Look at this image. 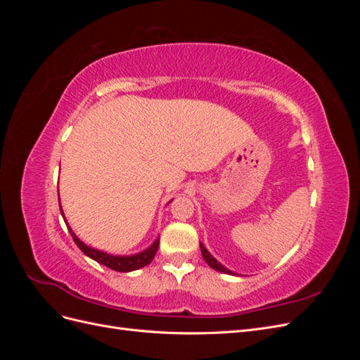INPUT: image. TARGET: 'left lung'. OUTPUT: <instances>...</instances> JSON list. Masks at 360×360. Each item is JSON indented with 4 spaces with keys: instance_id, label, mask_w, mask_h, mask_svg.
<instances>
[{
    "instance_id": "left-lung-1",
    "label": "left lung",
    "mask_w": 360,
    "mask_h": 360,
    "mask_svg": "<svg viewBox=\"0 0 360 360\" xmlns=\"http://www.w3.org/2000/svg\"><path fill=\"white\" fill-rule=\"evenodd\" d=\"M200 248H201V254H202V258L205 259V263L209 264L212 269H214V270H217V271H221V274H226V275H237V274H234L233 270H230V269H226L224 264H221L219 261H217L209 250H207V248L202 245V243H200ZM238 276V275H237Z\"/></svg>"
}]
</instances>
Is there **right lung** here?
<instances>
[{
	"instance_id": "add662e5",
	"label": "right lung",
	"mask_w": 360,
	"mask_h": 360,
	"mask_svg": "<svg viewBox=\"0 0 360 360\" xmlns=\"http://www.w3.org/2000/svg\"><path fill=\"white\" fill-rule=\"evenodd\" d=\"M171 201H172V200H171ZM171 201H169V202H171ZM169 202H168V204H169ZM60 210H61L63 219H64V222H66L68 230H69L70 236L73 237V240H75L76 246H78L86 257H90L91 259L97 261V263H101V264H103V266H106V267H110V269H112V270H115V271H132V270H138V269H141V267H144V266H147V264L151 263V259L155 258V255H156V252H158V249H159V237H158L156 240H155L153 243H151L147 249L141 250V252H138V254H132V255H114V254L105 252V250L91 248V246H89V245H85L82 240H79L78 236H76V234L72 231V228H70L69 224H68L66 216H64V213H63L61 204H60Z\"/></svg>"
}]
</instances>
